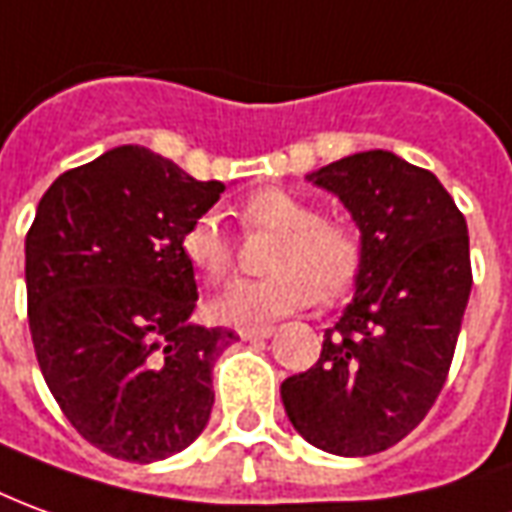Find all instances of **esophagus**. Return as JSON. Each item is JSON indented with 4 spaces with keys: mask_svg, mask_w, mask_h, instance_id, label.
Returning a JSON list of instances; mask_svg holds the SVG:
<instances>
[{
    "mask_svg": "<svg viewBox=\"0 0 512 512\" xmlns=\"http://www.w3.org/2000/svg\"><path fill=\"white\" fill-rule=\"evenodd\" d=\"M274 327H241L238 335L244 338V341H257V338H271L274 335Z\"/></svg>",
    "mask_w": 512,
    "mask_h": 512,
    "instance_id": "obj_1",
    "label": "esophagus"
}]
</instances>
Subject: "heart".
Here are the masks:
<instances>
[{"instance_id":"b5f03b06","label":"heart","mask_w":512,"mask_h":512,"mask_svg":"<svg viewBox=\"0 0 512 512\" xmlns=\"http://www.w3.org/2000/svg\"><path fill=\"white\" fill-rule=\"evenodd\" d=\"M246 227L277 232L263 280H238L213 299V313L227 324H266L288 316L316 296L335 299L357 277L360 238L338 221H324L307 199L282 188L257 191L241 207ZM182 255L207 282H221L232 268V244L216 213L196 216L182 232Z\"/></svg>"}]
</instances>
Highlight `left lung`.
<instances>
[{
	"mask_svg": "<svg viewBox=\"0 0 512 512\" xmlns=\"http://www.w3.org/2000/svg\"><path fill=\"white\" fill-rule=\"evenodd\" d=\"M305 180L349 210L360 268L316 366L282 382V405L321 452L377 455L416 430L446 382L471 293L466 219L432 171L385 149Z\"/></svg>",
	"mask_w": 512,
	"mask_h": 512,
	"instance_id": "8db88e82",
	"label": "left lung"
}]
</instances>
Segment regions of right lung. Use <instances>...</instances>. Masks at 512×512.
I'll return each instance as SVG.
<instances>
[{"instance_id":"obj_1","label":"right lung","mask_w":512,"mask_h":512,"mask_svg":"<svg viewBox=\"0 0 512 512\" xmlns=\"http://www.w3.org/2000/svg\"><path fill=\"white\" fill-rule=\"evenodd\" d=\"M146 146L60 174L24 241L35 357L74 430L107 455L155 463L205 430L213 366L238 341L202 327L182 232L219 202Z\"/></svg>"}]
</instances>
